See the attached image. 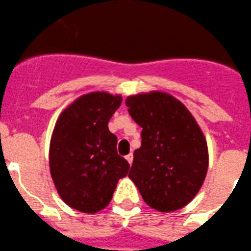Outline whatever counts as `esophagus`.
Here are the masks:
<instances>
[{
    "label": "esophagus",
    "mask_w": 251,
    "mask_h": 251,
    "mask_svg": "<svg viewBox=\"0 0 251 251\" xmlns=\"http://www.w3.org/2000/svg\"><path fill=\"white\" fill-rule=\"evenodd\" d=\"M125 159L127 160V162L128 164H132V159H134V156H132V153H128V155H126L125 156Z\"/></svg>",
    "instance_id": "1"
}]
</instances>
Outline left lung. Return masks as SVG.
Here are the masks:
<instances>
[{
	"instance_id": "left-lung-1",
	"label": "left lung",
	"mask_w": 251,
	"mask_h": 251,
	"mask_svg": "<svg viewBox=\"0 0 251 251\" xmlns=\"http://www.w3.org/2000/svg\"><path fill=\"white\" fill-rule=\"evenodd\" d=\"M141 126V146L128 173L144 201L161 213L186 206L206 177L209 151L195 117L173 95L141 92L126 99Z\"/></svg>"
}]
</instances>
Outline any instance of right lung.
Masks as SVG:
<instances>
[{"instance_id": "right-lung-1", "label": "right lung", "mask_w": 251, "mask_h": 251, "mask_svg": "<svg viewBox=\"0 0 251 251\" xmlns=\"http://www.w3.org/2000/svg\"><path fill=\"white\" fill-rule=\"evenodd\" d=\"M121 95H82L61 112L50 141V173L60 198L72 209L95 214L110 204L119 180L130 165L117 155L110 119Z\"/></svg>"}]
</instances>
